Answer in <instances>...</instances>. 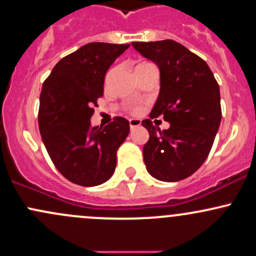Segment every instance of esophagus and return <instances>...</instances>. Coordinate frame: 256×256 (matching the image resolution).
<instances>
[{
	"label": "esophagus",
	"mask_w": 256,
	"mask_h": 256,
	"mask_svg": "<svg viewBox=\"0 0 256 256\" xmlns=\"http://www.w3.org/2000/svg\"><path fill=\"white\" fill-rule=\"evenodd\" d=\"M128 122H130V128H138V126L141 125V120H140V119H130V120H128Z\"/></svg>",
	"instance_id": "34e87169"
}]
</instances>
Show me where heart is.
I'll return each mask as SVG.
<instances>
[{
	"label": "heart",
	"mask_w": 256,
	"mask_h": 256,
	"mask_svg": "<svg viewBox=\"0 0 256 256\" xmlns=\"http://www.w3.org/2000/svg\"><path fill=\"white\" fill-rule=\"evenodd\" d=\"M150 66V63H147V62H142V63H138V64H137V66H136V68H134V72H136L137 70L146 68V66ZM138 110H140L138 108H134V109H132L134 113H138Z\"/></svg>",
	"instance_id": "heart-1"
}]
</instances>
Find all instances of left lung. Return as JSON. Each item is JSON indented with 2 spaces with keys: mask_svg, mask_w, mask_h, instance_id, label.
Wrapping results in <instances>:
<instances>
[{
  "mask_svg": "<svg viewBox=\"0 0 256 256\" xmlns=\"http://www.w3.org/2000/svg\"><path fill=\"white\" fill-rule=\"evenodd\" d=\"M134 48L158 66L160 91L150 119L170 122L160 130L146 119L150 132L143 147L147 171L154 178L176 182L202 166L221 122L220 88L206 60L174 40L132 42Z\"/></svg>",
  "mask_w": 256,
  "mask_h": 256,
  "instance_id": "1",
  "label": "left lung"
}]
</instances>
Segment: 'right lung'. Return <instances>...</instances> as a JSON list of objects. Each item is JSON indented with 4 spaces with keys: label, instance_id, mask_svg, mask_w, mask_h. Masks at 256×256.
<instances>
[{
    "label": "right lung",
    "instance_id": "obj_1",
    "mask_svg": "<svg viewBox=\"0 0 256 256\" xmlns=\"http://www.w3.org/2000/svg\"><path fill=\"white\" fill-rule=\"evenodd\" d=\"M130 44L91 42L56 64L40 94L38 128L50 158L72 184L94 187L108 181L116 150L130 132L125 118L91 126L94 106L103 96L106 70Z\"/></svg>",
    "mask_w": 256,
    "mask_h": 256
}]
</instances>
